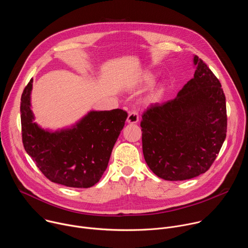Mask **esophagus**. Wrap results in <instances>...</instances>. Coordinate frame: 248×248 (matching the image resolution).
I'll use <instances>...</instances> for the list:
<instances>
[{
  "label": "esophagus",
  "instance_id": "obj_1",
  "mask_svg": "<svg viewBox=\"0 0 248 248\" xmlns=\"http://www.w3.org/2000/svg\"><path fill=\"white\" fill-rule=\"evenodd\" d=\"M139 121V117H138V113L135 111V110H131L128 114V117H127V120L126 122L128 124H136L138 123Z\"/></svg>",
  "mask_w": 248,
  "mask_h": 248
}]
</instances>
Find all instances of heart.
<instances>
[{"mask_svg":"<svg viewBox=\"0 0 248 248\" xmlns=\"http://www.w3.org/2000/svg\"><path fill=\"white\" fill-rule=\"evenodd\" d=\"M143 80L146 81V82H151L152 81V76H150L149 74H146L144 77H143ZM162 94V91L161 90H156L151 96H150V100L151 101H156L160 98Z\"/></svg>","mask_w":248,"mask_h":248,"instance_id":"obj_1","label":"heart"}]
</instances>
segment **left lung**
Wrapping results in <instances>:
<instances>
[{"mask_svg": "<svg viewBox=\"0 0 248 248\" xmlns=\"http://www.w3.org/2000/svg\"><path fill=\"white\" fill-rule=\"evenodd\" d=\"M196 70L176 98L152 104L140 126L150 170L166 181L189 180L207 171L227 136L226 97L207 64L194 56Z\"/></svg>", "mask_w": 248, "mask_h": 248, "instance_id": "obj_1", "label": "left lung"}]
</instances>
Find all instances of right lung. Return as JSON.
Masks as SVG:
<instances>
[{
  "label": "right lung",
  "instance_id": "add662e5",
  "mask_svg": "<svg viewBox=\"0 0 248 248\" xmlns=\"http://www.w3.org/2000/svg\"><path fill=\"white\" fill-rule=\"evenodd\" d=\"M31 78L20 102L22 143L41 172L52 183L87 188L96 185L108 167L127 113L121 109L90 112L76 126L49 132L33 123Z\"/></svg>",
  "mask_w": 248,
  "mask_h": 248
}]
</instances>
